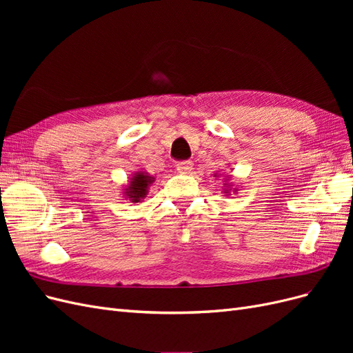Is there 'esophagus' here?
Masks as SVG:
<instances>
[{"instance_id": "obj_1", "label": "esophagus", "mask_w": 353, "mask_h": 353, "mask_svg": "<svg viewBox=\"0 0 353 353\" xmlns=\"http://www.w3.org/2000/svg\"><path fill=\"white\" fill-rule=\"evenodd\" d=\"M176 170L179 174L187 175V174L191 172V170H193V162H190V160H183V162H178L176 163Z\"/></svg>"}]
</instances>
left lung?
Masks as SVG:
<instances>
[{
  "instance_id": "left-lung-1",
  "label": "left lung",
  "mask_w": 353,
  "mask_h": 353,
  "mask_svg": "<svg viewBox=\"0 0 353 353\" xmlns=\"http://www.w3.org/2000/svg\"><path fill=\"white\" fill-rule=\"evenodd\" d=\"M215 178H219V175L218 174H215ZM223 179H225V183H223V187H222V193H223V196H230L231 193H237V187H234L232 188V183H231V181H230V175H225V178H223Z\"/></svg>"
}]
</instances>
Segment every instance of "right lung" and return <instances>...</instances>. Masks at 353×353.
I'll return each mask as SVG.
<instances>
[{"label":"right lung","instance_id":"obj_1","mask_svg":"<svg viewBox=\"0 0 353 353\" xmlns=\"http://www.w3.org/2000/svg\"><path fill=\"white\" fill-rule=\"evenodd\" d=\"M154 181V176L145 172V170H137L122 188L123 197L131 203H141L147 197L148 190H150Z\"/></svg>","mask_w":353,"mask_h":353}]
</instances>
